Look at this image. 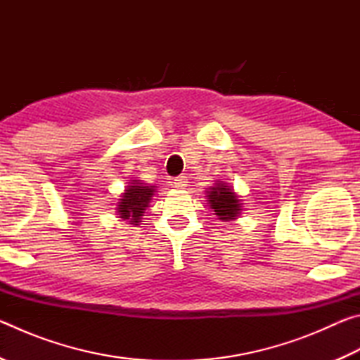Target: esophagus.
<instances>
[{"instance_id":"34e87169","label":"esophagus","mask_w":360,"mask_h":360,"mask_svg":"<svg viewBox=\"0 0 360 360\" xmlns=\"http://www.w3.org/2000/svg\"><path fill=\"white\" fill-rule=\"evenodd\" d=\"M173 184H174L176 188H184V187H187V176H184V174L178 176V178H174Z\"/></svg>"}]
</instances>
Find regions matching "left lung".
<instances>
[{"instance_id":"obj_1","label":"left lung","mask_w":360,"mask_h":360,"mask_svg":"<svg viewBox=\"0 0 360 360\" xmlns=\"http://www.w3.org/2000/svg\"><path fill=\"white\" fill-rule=\"evenodd\" d=\"M206 197H208L210 206L214 210V214L217 219L227 222L233 221L238 217L241 212V203L238 195L233 192V188L229 187L225 182L217 181L210 191H206Z\"/></svg>"}]
</instances>
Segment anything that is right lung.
<instances>
[{
  "mask_svg": "<svg viewBox=\"0 0 360 360\" xmlns=\"http://www.w3.org/2000/svg\"><path fill=\"white\" fill-rule=\"evenodd\" d=\"M154 192L155 186H146L144 182L133 179L130 186H127L125 192L122 193V198H119V217L133 225H138L141 222V216L149 206L152 197H154Z\"/></svg>",
  "mask_w": 360,
  "mask_h": 360,
  "instance_id": "right-lung-1",
  "label": "right lung"
}]
</instances>
